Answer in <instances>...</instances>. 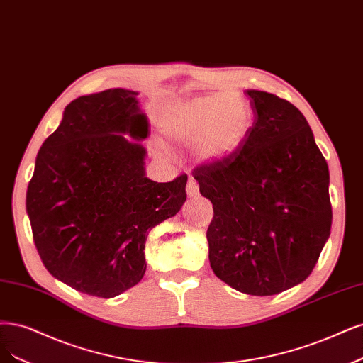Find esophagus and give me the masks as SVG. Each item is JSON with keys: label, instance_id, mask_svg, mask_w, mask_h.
<instances>
[{"label": "esophagus", "instance_id": "esophagus-1", "mask_svg": "<svg viewBox=\"0 0 363 363\" xmlns=\"http://www.w3.org/2000/svg\"><path fill=\"white\" fill-rule=\"evenodd\" d=\"M186 192H187V195H189L191 198H195V196H198V195H199V187H198V183H196L194 179H191L189 182H187Z\"/></svg>", "mask_w": 363, "mask_h": 363}]
</instances>
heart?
<instances>
[{
    "instance_id": "obj_1",
    "label": "heart",
    "mask_w": 363,
    "mask_h": 363,
    "mask_svg": "<svg viewBox=\"0 0 363 363\" xmlns=\"http://www.w3.org/2000/svg\"><path fill=\"white\" fill-rule=\"evenodd\" d=\"M160 129L172 143L196 144L203 160L223 162L243 145L251 129V114L242 101L230 94L194 97L169 106L160 118Z\"/></svg>"
}]
</instances>
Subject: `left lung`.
Here are the masks:
<instances>
[{
	"label": "left lung",
	"instance_id": "1",
	"mask_svg": "<svg viewBox=\"0 0 363 363\" xmlns=\"http://www.w3.org/2000/svg\"><path fill=\"white\" fill-rule=\"evenodd\" d=\"M257 112L239 152L194 169L213 204L210 267L231 289L273 296L303 282L332 227L329 167L303 114L267 91L246 90Z\"/></svg>",
	"mask_w": 363,
	"mask_h": 363
}]
</instances>
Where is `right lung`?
Returning a JSON list of instances; mask_svg holds the SVG:
<instances>
[{"label":"right lung","mask_w":363,"mask_h":363,"mask_svg":"<svg viewBox=\"0 0 363 363\" xmlns=\"http://www.w3.org/2000/svg\"><path fill=\"white\" fill-rule=\"evenodd\" d=\"M138 91L109 89L70 102L35 157L27 191L46 270L77 291L116 297L145 273L150 230L176 216L187 176H145L148 120Z\"/></svg>","instance_id":"obj_1"}]
</instances>
